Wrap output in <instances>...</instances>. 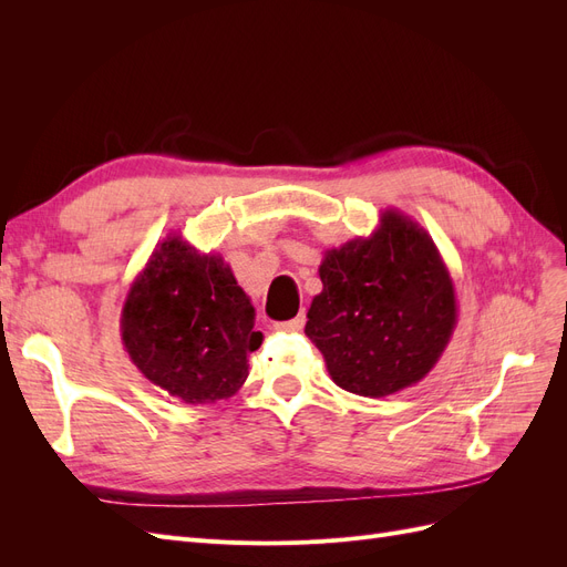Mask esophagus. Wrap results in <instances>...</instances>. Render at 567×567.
Here are the masks:
<instances>
[{
    "instance_id": "obj_1",
    "label": "esophagus",
    "mask_w": 567,
    "mask_h": 567,
    "mask_svg": "<svg viewBox=\"0 0 567 567\" xmlns=\"http://www.w3.org/2000/svg\"><path fill=\"white\" fill-rule=\"evenodd\" d=\"M305 315H298L296 319H288V321H279V323H274V329H279V331H300L302 326H305Z\"/></svg>"
}]
</instances>
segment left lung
I'll return each instance as SVG.
<instances>
[{
  "instance_id": "1",
  "label": "left lung",
  "mask_w": 567,
  "mask_h": 567,
  "mask_svg": "<svg viewBox=\"0 0 567 567\" xmlns=\"http://www.w3.org/2000/svg\"><path fill=\"white\" fill-rule=\"evenodd\" d=\"M305 333L338 388L385 398L423 381L456 329L450 269L419 221L381 213L371 236L323 252Z\"/></svg>"
}]
</instances>
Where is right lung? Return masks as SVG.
I'll return each instance as SVG.
<instances>
[{
	"label": "right lung",
	"instance_id": "add662e5",
	"mask_svg": "<svg viewBox=\"0 0 567 567\" xmlns=\"http://www.w3.org/2000/svg\"><path fill=\"white\" fill-rule=\"evenodd\" d=\"M120 336L146 381L184 404L229 400L260 348L255 307L217 252L169 234L136 274L120 315Z\"/></svg>",
	"mask_w": 567,
	"mask_h": 567
}]
</instances>
